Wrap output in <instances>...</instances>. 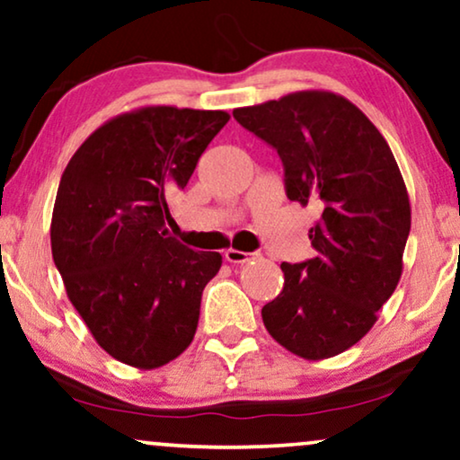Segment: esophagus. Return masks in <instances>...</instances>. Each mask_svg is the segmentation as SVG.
<instances>
[{
  "instance_id": "1",
  "label": "esophagus",
  "mask_w": 460,
  "mask_h": 460,
  "mask_svg": "<svg viewBox=\"0 0 460 460\" xmlns=\"http://www.w3.org/2000/svg\"><path fill=\"white\" fill-rule=\"evenodd\" d=\"M226 261L230 263H247L251 260V253H247V251H238V249H228L224 253Z\"/></svg>"
}]
</instances>
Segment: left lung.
Here are the masks:
<instances>
[{
    "label": "left lung",
    "instance_id": "obj_1",
    "mask_svg": "<svg viewBox=\"0 0 460 460\" xmlns=\"http://www.w3.org/2000/svg\"><path fill=\"white\" fill-rule=\"evenodd\" d=\"M232 115L276 148L287 197L323 209L310 228L316 257L280 263L285 287L261 307L263 324L305 360L341 354L373 329L404 266L411 200L392 148L356 104L324 90Z\"/></svg>",
    "mask_w": 460,
    "mask_h": 460
}]
</instances>
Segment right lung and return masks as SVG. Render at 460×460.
<instances>
[{
	"instance_id": "right-lung-1",
	"label": "right lung",
	"mask_w": 460,
	"mask_h": 460,
	"mask_svg": "<svg viewBox=\"0 0 460 460\" xmlns=\"http://www.w3.org/2000/svg\"><path fill=\"white\" fill-rule=\"evenodd\" d=\"M228 119L142 106L100 125L62 173L49 226L54 263L92 337L119 362L153 370L192 343L222 255L167 236L165 197L188 184Z\"/></svg>"
}]
</instances>
